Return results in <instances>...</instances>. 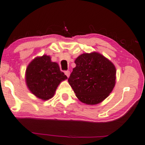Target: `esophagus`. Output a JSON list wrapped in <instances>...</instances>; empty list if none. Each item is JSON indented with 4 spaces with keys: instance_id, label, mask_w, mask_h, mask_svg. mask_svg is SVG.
<instances>
[{
    "instance_id": "obj_1",
    "label": "esophagus",
    "mask_w": 145,
    "mask_h": 145,
    "mask_svg": "<svg viewBox=\"0 0 145 145\" xmlns=\"http://www.w3.org/2000/svg\"><path fill=\"white\" fill-rule=\"evenodd\" d=\"M64 73H65V75H66V76H67L68 77L70 76V71H68V70H67V71H65V72H64Z\"/></svg>"
}]
</instances>
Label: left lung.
Returning a JSON list of instances; mask_svg holds the SVG:
<instances>
[{"mask_svg":"<svg viewBox=\"0 0 145 145\" xmlns=\"http://www.w3.org/2000/svg\"><path fill=\"white\" fill-rule=\"evenodd\" d=\"M76 66L68 82L76 97L87 105H97L105 100L116 84L114 64L97 52L83 54L75 59Z\"/></svg>","mask_w":145,"mask_h":145,"instance_id":"8db88e82","label":"left lung"}]
</instances>
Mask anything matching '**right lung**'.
I'll list each match as a JSON object with an SVG mask.
<instances>
[{"instance_id":"right-lung-1","label":"right lung","mask_w":145,"mask_h":145,"mask_svg":"<svg viewBox=\"0 0 145 145\" xmlns=\"http://www.w3.org/2000/svg\"><path fill=\"white\" fill-rule=\"evenodd\" d=\"M67 79L59 64L52 62L51 57L46 55L34 59L26 70L27 88L37 97L44 101L54 97L59 84Z\"/></svg>"}]
</instances>
